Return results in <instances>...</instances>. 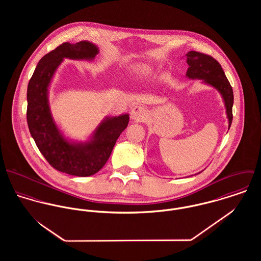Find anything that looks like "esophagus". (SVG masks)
<instances>
[{"mask_svg":"<svg viewBox=\"0 0 261 261\" xmlns=\"http://www.w3.org/2000/svg\"><path fill=\"white\" fill-rule=\"evenodd\" d=\"M147 115V111L144 107L137 106L134 107L130 111V118L136 119V120H143Z\"/></svg>","mask_w":261,"mask_h":261,"instance_id":"1","label":"esophagus"}]
</instances>
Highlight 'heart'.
Masks as SVG:
<instances>
[{"label":"heart","mask_w":261,"mask_h":261,"mask_svg":"<svg viewBox=\"0 0 261 261\" xmlns=\"http://www.w3.org/2000/svg\"><path fill=\"white\" fill-rule=\"evenodd\" d=\"M149 69L148 67H138L135 69L134 73L137 75V76H142V77H145L146 75L149 74Z\"/></svg>","instance_id":"obj_1"}]
</instances>
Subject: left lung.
I'll return each mask as SVG.
<instances>
[{
	"label": "left lung",
	"mask_w": 261,
	"mask_h": 261,
	"mask_svg": "<svg viewBox=\"0 0 261 261\" xmlns=\"http://www.w3.org/2000/svg\"><path fill=\"white\" fill-rule=\"evenodd\" d=\"M186 61L189 65L186 73L188 78L202 80L204 84L214 87L221 94L229 122L228 128H230L233 118L232 107L234 96L232 87L221 65L213 57L196 51H189L187 53Z\"/></svg>",
	"instance_id": "8db88e82"
}]
</instances>
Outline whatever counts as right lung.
<instances>
[{"label": "right lung", "mask_w": 261, "mask_h": 261, "mask_svg": "<svg viewBox=\"0 0 261 261\" xmlns=\"http://www.w3.org/2000/svg\"><path fill=\"white\" fill-rule=\"evenodd\" d=\"M98 52V47L89 41L61 44L41 58L27 89V122L38 149L54 169L77 177L94 175L106 165L129 115L107 116L87 141H72L63 135L52 116L49 87L64 59L93 61Z\"/></svg>", "instance_id": "1"}]
</instances>
